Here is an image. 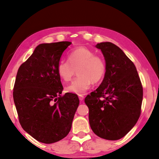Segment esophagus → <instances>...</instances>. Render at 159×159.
<instances>
[{
  "label": "esophagus",
  "instance_id": "esophagus-1",
  "mask_svg": "<svg viewBox=\"0 0 159 159\" xmlns=\"http://www.w3.org/2000/svg\"><path fill=\"white\" fill-rule=\"evenodd\" d=\"M79 99L80 101H82L84 100V96L83 95H79Z\"/></svg>",
  "mask_w": 159,
  "mask_h": 159
}]
</instances>
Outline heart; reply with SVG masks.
<instances>
[{
  "label": "heart",
  "instance_id": "obj_1",
  "mask_svg": "<svg viewBox=\"0 0 159 159\" xmlns=\"http://www.w3.org/2000/svg\"><path fill=\"white\" fill-rule=\"evenodd\" d=\"M67 61L68 62L60 61L56 71L58 77L64 82L70 81L77 71L78 77L66 88L68 93L84 95L93 82H101L106 74L105 61L88 48L79 47L72 50L67 55Z\"/></svg>",
  "mask_w": 159,
  "mask_h": 159
}]
</instances>
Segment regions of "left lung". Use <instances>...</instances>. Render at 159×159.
Wrapping results in <instances>:
<instances>
[{"label": "left lung", "instance_id": "left-lung-1", "mask_svg": "<svg viewBox=\"0 0 159 159\" xmlns=\"http://www.w3.org/2000/svg\"><path fill=\"white\" fill-rule=\"evenodd\" d=\"M105 58L103 82L84 99L93 132L108 140H119L140 117L143 86L133 62L122 50L110 42L95 45Z\"/></svg>", "mask_w": 159, "mask_h": 159}]
</instances>
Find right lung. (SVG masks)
Segmentation results:
<instances>
[{"label": "right lung", "mask_w": 159, "mask_h": 159, "mask_svg": "<svg viewBox=\"0 0 159 159\" xmlns=\"http://www.w3.org/2000/svg\"><path fill=\"white\" fill-rule=\"evenodd\" d=\"M71 42L42 43L17 71L13 97L25 131L50 144L64 138L80 101L76 94L61 96L63 86L56 66Z\"/></svg>", "instance_id": "obj_1"}]
</instances>
